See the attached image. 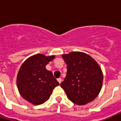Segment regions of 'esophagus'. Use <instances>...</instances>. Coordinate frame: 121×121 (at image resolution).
Returning a JSON list of instances; mask_svg holds the SVG:
<instances>
[{"label": "esophagus", "instance_id": "34e87169", "mask_svg": "<svg viewBox=\"0 0 121 121\" xmlns=\"http://www.w3.org/2000/svg\"><path fill=\"white\" fill-rule=\"evenodd\" d=\"M58 82L60 83V84H61V82H62V79L60 78H58Z\"/></svg>", "mask_w": 121, "mask_h": 121}]
</instances>
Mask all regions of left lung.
Masks as SVG:
<instances>
[{"label":"left lung","mask_w":121,"mask_h":121,"mask_svg":"<svg viewBox=\"0 0 121 121\" xmlns=\"http://www.w3.org/2000/svg\"><path fill=\"white\" fill-rule=\"evenodd\" d=\"M62 57L67 71L60 85L67 98L77 105L93 101L101 90L103 81L98 63L90 56L80 52H71Z\"/></svg>","instance_id":"obj_1"}]
</instances>
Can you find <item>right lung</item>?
I'll use <instances>...</instances> for the list:
<instances>
[{
  "mask_svg": "<svg viewBox=\"0 0 121 121\" xmlns=\"http://www.w3.org/2000/svg\"><path fill=\"white\" fill-rule=\"evenodd\" d=\"M54 57L35 54L27 59L20 68L17 78L19 91L25 100L34 105L47 101L54 87L59 85L52 72L45 68Z\"/></svg>",
  "mask_w": 121,
  "mask_h": 121,
  "instance_id": "1",
  "label": "right lung"
}]
</instances>
